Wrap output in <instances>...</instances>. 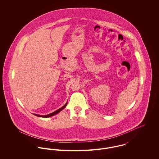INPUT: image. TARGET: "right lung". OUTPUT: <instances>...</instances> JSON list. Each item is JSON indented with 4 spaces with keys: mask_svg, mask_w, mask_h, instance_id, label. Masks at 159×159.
I'll list each match as a JSON object with an SVG mask.
<instances>
[{
    "mask_svg": "<svg viewBox=\"0 0 159 159\" xmlns=\"http://www.w3.org/2000/svg\"><path fill=\"white\" fill-rule=\"evenodd\" d=\"M67 103H66V105H65L64 106H63L62 108H61L60 109L57 110V111H54V112H53V113H52L49 114H48V115L42 116V115H39V114H35V116H39V117H51V116H54V115H55V114H56L59 113L61 111H62L63 109H64V108H66V107L67 106Z\"/></svg>",
    "mask_w": 159,
    "mask_h": 159,
    "instance_id": "obj_1",
    "label": "right lung"
}]
</instances>
